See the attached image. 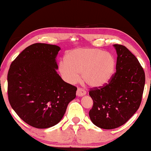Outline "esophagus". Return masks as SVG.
Here are the masks:
<instances>
[{"label":"esophagus","instance_id":"34e87169","mask_svg":"<svg viewBox=\"0 0 151 151\" xmlns=\"http://www.w3.org/2000/svg\"><path fill=\"white\" fill-rule=\"evenodd\" d=\"M86 92L84 89H82L81 88H78L77 89V92H76V95L78 96H83L84 95H86Z\"/></svg>","mask_w":151,"mask_h":151}]
</instances>
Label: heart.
I'll return each instance as SVG.
<instances>
[{
  "label": "heart",
  "mask_w": 151,
  "mask_h": 151,
  "mask_svg": "<svg viewBox=\"0 0 151 151\" xmlns=\"http://www.w3.org/2000/svg\"><path fill=\"white\" fill-rule=\"evenodd\" d=\"M115 60L109 52L93 48H76L66 53L65 61L58 65L63 79L70 84H76L82 79L93 87L106 84L114 73Z\"/></svg>",
  "instance_id": "heart-1"
}]
</instances>
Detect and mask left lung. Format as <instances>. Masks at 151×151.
Instances as JSON below:
<instances>
[{"label":"left lung","mask_w":151,"mask_h":151,"mask_svg":"<svg viewBox=\"0 0 151 151\" xmlns=\"http://www.w3.org/2000/svg\"><path fill=\"white\" fill-rule=\"evenodd\" d=\"M113 47L117 55L115 75L108 84L89 91L93 100L90 119L103 129H116L135 114L145 84V73L137 58L123 45Z\"/></svg>","instance_id":"obj_1"}]
</instances>
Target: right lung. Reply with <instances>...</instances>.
<instances>
[{
	"instance_id": "right-lung-1",
	"label": "right lung",
	"mask_w": 151,
	"mask_h": 151,
	"mask_svg": "<svg viewBox=\"0 0 151 151\" xmlns=\"http://www.w3.org/2000/svg\"><path fill=\"white\" fill-rule=\"evenodd\" d=\"M60 47L35 43L12 62L7 75L10 105L29 125L47 129L63 118L77 88L62 79L56 57Z\"/></svg>"
}]
</instances>
